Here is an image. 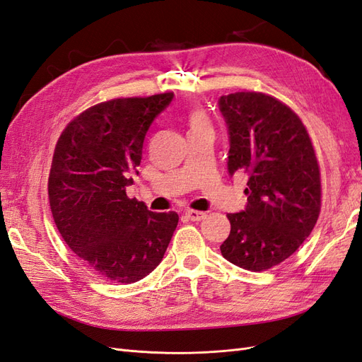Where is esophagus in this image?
Wrapping results in <instances>:
<instances>
[{
  "label": "esophagus",
  "mask_w": 362,
  "mask_h": 362,
  "mask_svg": "<svg viewBox=\"0 0 362 362\" xmlns=\"http://www.w3.org/2000/svg\"><path fill=\"white\" fill-rule=\"evenodd\" d=\"M205 213L204 211H198V210H189V211H185V217L189 218V221H192V222H201L202 218H205Z\"/></svg>",
  "instance_id": "1"
}]
</instances>
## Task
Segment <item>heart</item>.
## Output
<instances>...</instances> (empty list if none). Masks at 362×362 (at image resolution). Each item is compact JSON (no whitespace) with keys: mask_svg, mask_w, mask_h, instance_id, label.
<instances>
[{"mask_svg":"<svg viewBox=\"0 0 362 362\" xmlns=\"http://www.w3.org/2000/svg\"><path fill=\"white\" fill-rule=\"evenodd\" d=\"M189 125H190V131L210 128V124H208V119H206L205 113L201 110H192L189 113Z\"/></svg>","mask_w":362,"mask_h":362,"instance_id":"heart-1","label":"heart"}]
</instances>
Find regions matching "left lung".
<instances>
[{"instance_id":"1","label":"left lung","mask_w":362,"mask_h":362,"mask_svg":"<svg viewBox=\"0 0 362 362\" xmlns=\"http://www.w3.org/2000/svg\"><path fill=\"white\" fill-rule=\"evenodd\" d=\"M218 108L229 136L228 172L247 173V204L228 214L221 252L233 264L262 272L293 255L313 231L322 205L320 169L305 125L266 93L223 95Z\"/></svg>"}]
</instances>
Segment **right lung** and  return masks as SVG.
Returning a JSON list of instances; mask_svg holds the SVG:
<instances>
[{"label":"right lung","mask_w":362,"mask_h":362,"mask_svg":"<svg viewBox=\"0 0 362 362\" xmlns=\"http://www.w3.org/2000/svg\"><path fill=\"white\" fill-rule=\"evenodd\" d=\"M173 93L117 98L76 116L54 151L48 194L66 245L98 276L116 284L144 279L164 257L178 214L149 211L129 199L145 137Z\"/></svg>","instance_id":"right-lung-1"}]
</instances>
